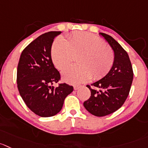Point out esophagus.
Wrapping results in <instances>:
<instances>
[{"instance_id": "34e87169", "label": "esophagus", "mask_w": 148, "mask_h": 148, "mask_svg": "<svg viewBox=\"0 0 148 148\" xmlns=\"http://www.w3.org/2000/svg\"><path fill=\"white\" fill-rule=\"evenodd\" d=\"M81 88V86H78V85H75L74 86V89L75 90H78V88Z\"/></svg>"}]
</instances>
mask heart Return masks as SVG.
<instances>
[{"label": "heart", "instance_id": "heart-1", "mask_svg": "<svg viewBox=\"0 0 148 148\" xmlns=\"http://www.w3.org/2000/svg\"><path fill=\"white\" fill-rule=\"evenodd\" d=\"M51 60L55 67L63 70L74 60L78 66H73L62 72L64 81L69 84H79L89 81L93 75L99 79L110 70L114 62V52L100 38L88 33H72L67 41L59 37L51 47Z\"/></svg>", "mask_w": 148, "mask_h": 148}]
</instances>
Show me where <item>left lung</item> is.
I'll return each instance as SVG.
<instances>
[{
	"label": "left lung",
	"mask_w": 148,
	"mask_h": 148,
	"mask_svg": "<svg viewBox=\"0 0 148 148\" xmlns=\"http://www.w3.org/2000/svg\"><path fill=\"white\" fill-rule=\"evenodd\" d=\"M114 51V62L109 73L102 79L86 86L91 97L84 102L87 111L98 117L105 116L119 110L126 101L133 81V70L127 52L113 38L99 33ZM96 88V89H94Z\"/></svg>",
	"instance_id": "left-lung-1"
}]
</instances>
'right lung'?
<instances>
[{
  "mask_svg": "<svg viewBox=\"0 0 148 148\" xmlns=\"http://www.w3.org/2000/svg\"><path fill=\"white\" fill-rule=\"evenodd\" d=\"M60 31H51L31 42L23 50L17 67L19 94L29 109L40 117H51L62 110L66 97L73 91L68 84L51 86L60 79L51 56L54 39Z\"/></svg>",
  "mask_w": 148,
  "mask_h": 148,
  "instance_id": "1",
  "label": "right lung"
}]
</instances>
